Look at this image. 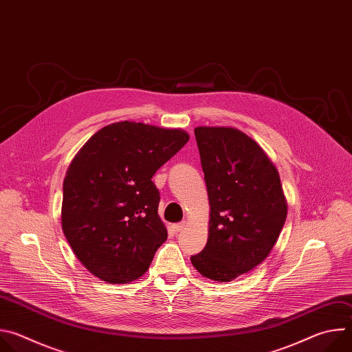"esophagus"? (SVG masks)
Listing matches in <instances>:
<instances>
[{
  "instance_id": "1",
  "label": "esophagus",
  "mask_w": 352,
  "mask_h": 352,
  "mask_svg": "<svg viewBox=\"0 0 352 352\" xmlns=\"http://www.w3.org/2000/svg\"><path fill=\"white\" fill-rule=\"evenodd\" d=\"M185 226H186V221H182V223H177V224H174V226H173V230H174L175 232H179L181 230H184V228H185Z\"/></svg>"
}]
</instances>
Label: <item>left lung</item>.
Listing matches in <instances>:
<instances>
[{"label":"left lung","instance_id":"obj_1","mask_svg":"<svg viewBox=\"0 0 352 352\" xmlns=\"http://www.w3.org/2000/svg\"><path fill=\"white\" fill-rule=\"evenodd\" d=\"M210 220L193 267L217 283L254 270L272 252L287 219L280 175L265 150L232 126H196Z\"/></svg>","mask_w":352,"mask_h":352}]
</instances>
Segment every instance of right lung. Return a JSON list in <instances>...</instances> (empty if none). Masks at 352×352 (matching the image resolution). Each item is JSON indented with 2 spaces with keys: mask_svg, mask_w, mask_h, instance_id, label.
<instances>
[{
  "mask_svg": "<svg viewBox=\"0 0 352 352\" xmlns=\"http://www.w3.org/2000/svg\"><path fill=\"white\" fill-rule=\"evenodd\" d=\"M188 140L181 128L121 121L80 147L64 178L61 226L93 276L126 284L147 272L167 239L152 178Z\"/></svg>",
  "mask_w": 352,
  "mask_h": 352,
  "instance_id": "right-lung-1",
  "label": "right lung"
}]
</instances>
